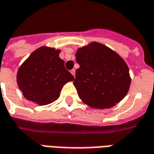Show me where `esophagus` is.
<instances>
[{"label": "esophagus", "mask_w": 154, "mask_h": 154, "mask_svg": "<svg viewBox=\"0 0 154 154\" xmlns=\"http://www.w3.org/2000/svg\"><path fill=\"white\" fill-rule=\"evenodd\" d=\"M75 72H76V70H75V69L71 70V73L72 74V75H73L74 77H75Z\"/></svg>", "instance_id": "esophagus-1"}]
</instances>
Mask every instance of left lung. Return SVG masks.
Segmentation results:
<instances>
[{"mask_svg":"<svg viewBox=\"0 0 154 154\" xmlns=\"http://www.w3.org/2000/svg\"><path fill=\"white\" fill-rule=\"evenodd\" d=\"M73 84L82 102L92 108L114 107L124 98L131 77L125 61L107 46L91 42L78 48Z\"/></svg>","mask_w":154,"mask_h":154,"instance_id":"1","label":"left lung"}]
</instances>
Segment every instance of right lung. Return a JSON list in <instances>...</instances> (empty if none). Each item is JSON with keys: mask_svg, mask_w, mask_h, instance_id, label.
<instances>
[{"mask_svg": "<svg viewBox=\"0 0 154 154\" xmlns=\"http://www.w3.org/2000/svg\"><path fill=\"white\" fill-rule=\"evenodd\" d=\"M60 50L42 47L34 51L19 67L17 85L26 99L47 105L58 99L62 87L74 80L59 57Z\"/></svg>", "mask_w": 154, "mask_h": 154, "instance_id": "right-lung-1", "label": "right lung"}]
</instances>
